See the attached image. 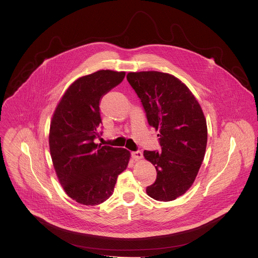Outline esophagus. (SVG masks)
Listing matches in <instances>:
<instances>
[{
    "instance_id": "1",
    "label": "esophagus",
    "mask_w": 258,
    "mask_h": 258,
    "mask_svg": "<svg viewBox=\"0 0 258 258\" xmlns=\"http://www.w3.org/2000/svg\"><path fill=\"white\" fill-rule=\"evenodd\" d=\"M131 156H132V158H133L134 160H136V161L143 158V154H142V152H141L140 150H137V151H135V152H132V153H131Z\"/></svg>"
}]
</instances>
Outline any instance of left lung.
<instances>
[{
    "label": "left lung",
    "mask_w": 258,
    "mask_h": 258,
    "mask_svg": "<svg viewBox=\"0 0 258 258\" xmlns=\"http://www.w3.org/2000/svg\"><path fill=\"white\" fill-rule=\"evenodd\" d=\"M127 80L141 100L149 125L160 132L162 150L144 151L157 171L146 191L156 201H174L190 187L204 160L206 118L196 97L174 75L129 73Z\"/></svg>",
    "instance_id": "8db88e82"
}]
</instances>
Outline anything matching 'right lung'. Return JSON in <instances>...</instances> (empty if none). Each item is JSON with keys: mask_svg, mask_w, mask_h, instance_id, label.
<instances>
[{"mask_svg": "<svg viewBox=\"0 0 258 258\" xmlns=\"http://www.w3.org/2000/svg\"><path fill=\"white\" fill-rule=\"evenodd\" d=\"M125 73L99 71L69 87L54 111L49 150L57 178L69 197L85 206L105 202L130 159L123 148L95 144L102 135L100 101Z\"/></svg>", "mask_w": 258, "mask_h": 258, "instance_id": "1", "label": "right lung"}]
</instances>
